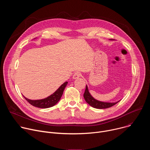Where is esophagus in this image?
<instances>
[{
  "label": "esophagus",
  "instance_id": "obj_1",
  "mask_svg": "<svg viewBox=\"0 0 150 150\" xmlns=\"http://www.w3.org/2000/svg\"><path fill=\"white\" fill-rule=\"evenodd\" d=\"M81 74L79 72H75V73L74 74V75H73V78H74V79H78V78H79V77H81Z\"/></svg>",
  "mask_w": 150,
  "mask_h": 150
}]
</instances>
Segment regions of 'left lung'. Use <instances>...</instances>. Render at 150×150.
I'll return each instance as SVG.
<instances>
[{"mask_svg": "<svg viewBox=\"0 0 150 150\" xmlns=\"http://www.w3.org/2000/svg\"><path fill=\"white\" fill-rule=\"evenodd\" d=\"M83 98L86 101V102L91 107H93V108L96 109H100L111 108V107H112L113 105H115L118 102H119V101H118L117 102H116V103H107V102L100 101L96 100L91 96V95L89 93L87 85H86V88H85V91L83 94Z\"/></svg>", "mask_w": 150, "mask_h": 150, "instance_id": "left-lung-1", "label": "left lung"}]
</instances>
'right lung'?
I'll return each mask as SVG.
<instances>
[{"label":"right lung","mask_w":150,"mask_h":150,"mask_svg":"<svg viewBox=\"0 0 150 150\" xmlns=\"http://www.w3.org/2000/svg\"><path fill=\"white\" fill-rule=\"evenodd\" d=\"M67 84L68 82H65V83H63L53 94L44 99L32 100L27 98L24 96V97L30 104H31L33 106L37 107V108L42 109L51 108V107L54 105L60 100L63 94V91L65 90Z\"/></svg>","instance_id":"1"}]
</instances>
